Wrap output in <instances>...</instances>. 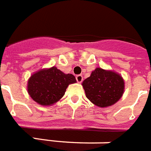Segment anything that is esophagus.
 <instances>
[{"mask_svg": "<svg viewBox=\"0 0 151 151\" xmlns=\"http://www.w3.org/2000/svg\"><path fill=\"white\" fill-rule=\"evenodd\" d=\"M76 80L78 83H82L83 80V76H82V75H77L76 76Z\"/></svg>", "mask_w": 151, "mask_h": 151, "instance_id": "1", "label": "esophagus"}]
</instances>
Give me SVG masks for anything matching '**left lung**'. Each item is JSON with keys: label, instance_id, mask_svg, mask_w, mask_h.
<instances>
[{"label": "left lung", "instance_id": "8db88e82", "mask_svg": "<svg viewBox=\"0 0 151 151\" xmlns=\"http://www.w3.org/2000/svg\"><path fill=\"white\" fill-rule=\"evenodd\" d=\"M86 96L100 108L113 105L124 92V80L120 75L112 71L96 68L90 77L83 82Z\"/></svg>", "mask_w": 151, "mask_h": 151}]
</instances>
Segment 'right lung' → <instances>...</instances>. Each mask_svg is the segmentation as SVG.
Here are the masks:
<instances>
[{
    "mask_svg": "<svg viewBox=\"0 0 151 151\" xmlns=\"http://www.w3.org/2000/svg\"><path fill=\"white\" fill-rule=\"evenodd\" d=\"M76 82L72 74H65L56 67L40 70L28 81V93L37 103L51 105L64 96L68 86Z\"/></svg>",
    "mask_w": 151,
    "mask_h": 151,
    "instance_id": "right-lung-1",
    "label": "right lung"
}]
</instances>
